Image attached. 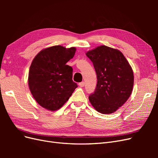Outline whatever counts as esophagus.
<instances>
[{
  "label": "esophagus",
  "instance_id": "esophagus-1",
  "mask_svg": "<svg viewBox=\"0 0 158 158\" xmlns=\"http://www.w3.org/2000/svg\"><path fill=\"white\" fill-rule=\"evenodd\" d=\"M79 86L80 87H84V85H85V83H84V82H80V83H79Z\"/></svg>",
  "mask_w": 158,
  "mask_h": 158
}]
</instances>
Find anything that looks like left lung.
Wrapping results in <instances>:
<instances>
[{
  "mask_svg": "<svg viewBox=\"0 0 158 158\" xmlns=\"http://www.w3.org/2000/svg\"><path fill=\"white\" fill-rule=\"evenodd\" d=\"M93 63L98 84L89 102L100 113L115 112L131 96L134 85L131 66L122 52L100 45L85 53Z\"/></svg>",
  "mask_w": 158,
  "mask_h": 158,
  "instance_id": "left-lung-1",
  "label": "left lung"
}]
</instances>
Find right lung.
Here are the masks:
<instances>
[{"mask_svg": "<svg viewBox=\"0 0 158 158\" xmlns=\"http://www.w3.org/2000/svg\"><path fill=\"white\" fill-rule=\"evenodd\" d=\"M76 50L74 47L52 46L38 52L32 60L28 85L42 107L52 111L59 109L78 87L73 81V68L66 64L73 58Z\"/></svg>", "mask_w": 158, "mask_h": 158, "instance_id": "right-lung-1", "label": "right lung"}]
</instances>
